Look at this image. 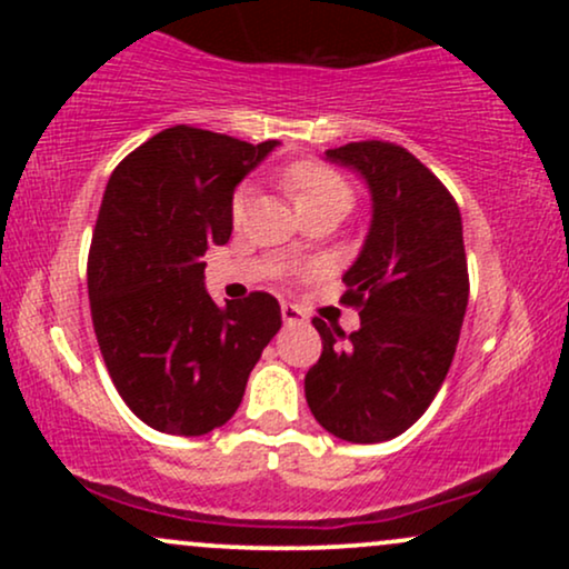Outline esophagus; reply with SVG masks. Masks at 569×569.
<instances>
[{"label":"esophagus","instance_id":"obj_1","mask_svg":"<svg viewBox=\"0 0 569 569\" xmlns=\"http://www.w3.org/2000/svg\"><path fill=\"white\" fill-rule=\"evenodd\" d=\"M280 316H283V323H286V326L307 323V312L302 310V307H297V305L283 302V307H280Z\"/></svg>","mask_w":569,"mask_h":569}]
</instances>
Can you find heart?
Returning <instances> with one entry per match:
<instances>
[{
  "label": "heart",
  "mask_w": 569,
  "mask_h": 569,
  "mask_svg": "<svg viewBox=\"0 0 569 569\" xmlns=\"http://www.w3.org/2000/svg\"><path fill=\"white\" fill-rule=\"evenodd\" d=\"M278 184L299 208V213L316 211H339L348 213L352 206V187L342 173L318 160H297L291 166L280 168ZM248 206V189L238 187L230 200V213L234 221L243 219ZM297 251V248H293Z\"/></svg>",
  "instance_id": "b5f03b06"
}]
</instances>
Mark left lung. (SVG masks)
<instances>
[{"mask_svg": "<svg viewBox=\"0 0 569 569\" xmlns=\"http://www.w3.org/2000/svg\"><path fill=\"white\" fill-rule=\"evenodd\" d=\"M326 158L367 179L371 227L342 278L361 329L312 318L323 352L305 396L337 439L377 443L420 420L452 367L468 307L462 219L449 189L398 143L352 141Z\"/></svg>", "mask_w": 569, "mask_h": 569, "instance_id": "left-lung-1", "label": "left lung"}]
</instances>
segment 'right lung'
I'll return each instance as SVG.
<instances>
[{"mask_svg":"<svg viewBox=\"0 0 569 569\" xmlns=\"http://www.w3.org/2000/svg\"><path fill=\"white\" fill-rule=\"evenodd\" d=\"M276 143L166 128L114 168L103 192L88 253L90 316L117 393L160 433L224 426L280 329L272 293L219 307L202 283L208 246L232 234L234 187Z\"/></svg>","mask_w":569,"mask_h":569,"instance_id":"1","label":"right lung"}]
</instances>
